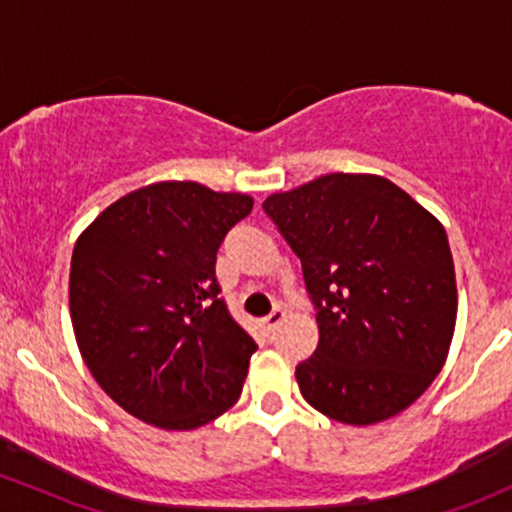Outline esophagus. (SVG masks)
<instances>
[{
  "label": "esophagus",
  "mask_w": 512,
  "mask_h": 512,
  "mask_svg": "<svg viewBox=\"0 0 512 512\" xmlns=\"http://www.w3.org/2000/svg\"><path fill=\"white\" fill-rule=\"evenodd\" d=\"M282 321H284V311H282V309H274L270 316H265V319L260 321V324H262V328H265L267 333H272L274 328L282 324Z\"/></svg>",
  "instance_id": "esophagus-1"
}]
</instances>
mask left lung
I'll use <instances>...</instances> for the list:
<instances>
[{"mask_svg":"<svg viewBox=\"0 0 512 512\" xmlns=\"http://www.w3.org/2000/svg\"><path fill=\"white\" fill-rule=\"evenodd\" d=\"M304 270L319 346L297 365L314 410L368 427L412 405L454 338V257L437 215L378 174H326L262 203Z\"/></svg>","mask_w":512,"mask_h":512,"instance_id":"1","label":"left lung"}]
</instances>
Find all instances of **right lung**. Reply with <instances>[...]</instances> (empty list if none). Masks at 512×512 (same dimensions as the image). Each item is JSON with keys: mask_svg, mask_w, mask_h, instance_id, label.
<instances>
[{"mask_svg": "<svg viewBox=\"0 0 512 512\" xmlns=\"http://www.w3.org/2000/svg\"><path fill=\"white\" fill-rule=\"evenodd\" d=\"M252 203L198 181H157L110 203L75 240V341L132 417L191 432L238 402L257 343L218 297L215 252Z\"/></svg>", "mask_w": 512, "mask_h": 512, "instance_id": "1", "label": "right lung"}]
</instances>
